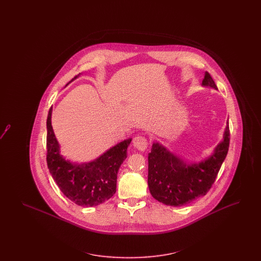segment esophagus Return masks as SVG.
<instances>
[{
  "mask_svg": "<svg viewBox=\"0 0 261 261\" xmlns=\"http://www.w3.org/2000/svg\"><path fill=\"white\" fill-rule=\"evenodd\" d=\"M133 146L139 150L143 151L148 147V140L144 136L138 135L133 139Z\"/></svg>",
  "mask_w": 261,
  "mask_h": 261,
  "instance_id": "esophagus-1",
  "label": "esophagus"
}]
</instances>
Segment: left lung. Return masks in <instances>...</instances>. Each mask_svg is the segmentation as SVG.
Here are the masks:
<instances>
[{
    "label": "left lung",
    "instance_id": "obj_1",
    "mask_svg": "<svg viewBox=\"0 0 261 261\" xmlns=\"http://www.w3.org/2000/svg\"><path fill=\"white\" fill-rule=\"evenodd\" d=\"M202 86L217 89L208 72L204 73ZM230 142L229 122L223 140L211 155L199 162H187L159 142H154L148 156V185L150 195L166 205L182 206L204 196L227 155Z\"/></svg>",
    "mask_w": 261,
    "mask_h": 261
}]
</instances>
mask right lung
Instances as JSON below:
<instances>
[{
  "instance_id": "add662e5",
  "label": "right lung",
  "mask_w": 261,
  "mask_h": 261,
  "mask_svg": "<svg viewBox=\"0 0 261 261\" xmlns=\"http://www.w3.org/2000/svg\"><path fill=\"white\" fill-rule=\"evenodd\" d=\"M51 112L50 108L47 118V163L57 185L67 199L80 206H95L111 199L116 192L117 172L127 158L132 139L116 144L92 162H70L61 153L51 126Z\"/></svg>"
}]
</instances>
